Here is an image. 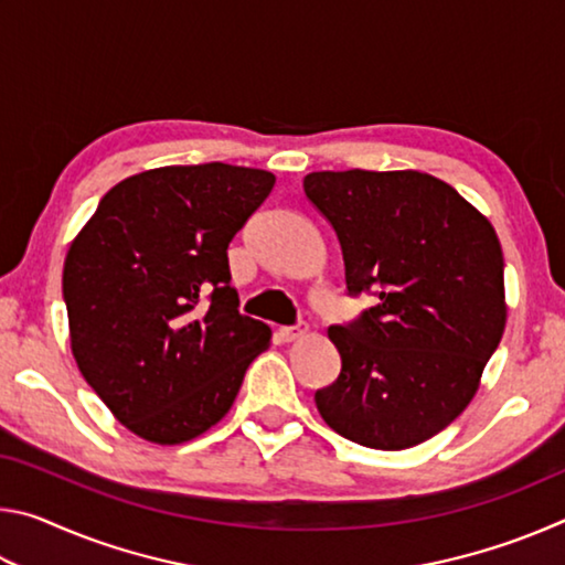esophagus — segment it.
Segmentation results:
<instances>
[{
	"label": "esophagus",
	"mask_w": 565,
	"mask_h": 565,
	"mask_svg": "<svg viewBox=\"0 0 565 565\" xmlns=\"http://www.w3.org/2000/svg\"><path fill=\"white\" fill-rule=\"evenodd\" d=\"M306 331H309V327H306L303 321H299V323H296V327H284V329H279V337H281L284 341H296V339L306 337Z\"/></svg>",
	"instance_id": "1"
}]
</instances>
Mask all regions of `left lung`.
<instances>
[{"label": "left lung", "instance_id": "left-lung-1", "mask_svg": "<svg viewBox=\"0 0 565 565\" xmlns=\"http://www.w3.org/2000/svg\"><path fill=\"white\" fill-rule=\"evenodd\" d=\"M303 191L339 236L349 294H376L356 321L329 329L341 374L313 396L319 414L369 448L424 444L471 404L503 337L495 228L414 169L311 171Z\"/></svg>", "mask_w": 565, "mask_h": 565}]
</instances>
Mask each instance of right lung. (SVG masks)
Listing matches in <instances>:
<instances>
[{"instance_id":"obj_1","label":"right lung","mask_w":565,"mask_h":565,"mask_svg":"<svg viewBox=\"0 0 565 565\" xmlns=\"http://www.w3.org/2000/svg\"><path fill=\"white\" fill-rule=\"evenodd\" d=\"M276 177L222 161L111 186L66 252L76 366L145 441L177 446L232 408L271 329L238 313L226 248Z\"/></svg>"}]
</instances>
